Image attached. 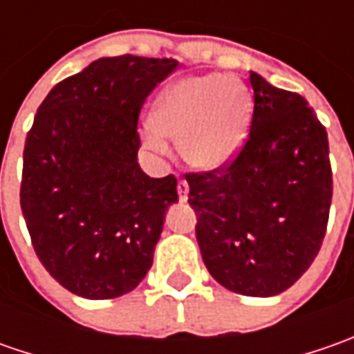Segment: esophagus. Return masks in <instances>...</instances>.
<instances>
[{
  "mask_svg": "<svg viewBox=\"0 0 354 354\" xmlns=\"http://www.w3.org/2000/svg\"><path fill=\"white\" fill-rule=\"evenodd\" d=\"M177 193H179V198L181 201H187V195H189V183L181 179L179 183H177Z\"/></svg>",
  "mask_w": 354,
  "mask_h": 354,
  "instance_id": "34e87169",
  "label": "esophagus"
}]
</instances>
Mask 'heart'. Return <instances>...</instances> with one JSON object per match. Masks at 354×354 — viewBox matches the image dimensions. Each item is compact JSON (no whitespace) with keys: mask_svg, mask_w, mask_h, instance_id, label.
Instances as JSON below:
<instances>
[{"mask_svg":"<svg viewBox=\"0 0 354 354\" xmlns=\"http://www.w3.org/2000/svg\"><path fill=\"white\" fill-rule=\"evenodd\" d=\"M248 92L244 84L223 75L189 76L175 82L157 100V131L179 142L183 159L198 171H216L240 151L248 122ZM156 129L147 143L165 151Z\"/></svg>","mask_w":354,"mask_h":354,"instance_id":"b5f03b06","label":"heart"}]
</instances>
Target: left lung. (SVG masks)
Segmentation results:
<instances>
[{
	"label": "left lung",
	"instance_id": "left-lung-1",
	"mask_svg": "<svg viewBox=\"0 0 354 354\" xmlns=\"http://www.w3.org/2000/svg\"><path fill=\"white\" fill-rule=\"evenodd\" d=\"M250 131L216 171L185 173L197 242L230 292L270 297L313 264L333 197L327 129L297 92L250 73Z\"/></svg>",
	"mask_w": 354,
	"mask_h": 354
}]
</instances>
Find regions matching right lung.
Masks as SVG:
<instances>
[{
	"mask_svg": "<svg viewBox=\"0 0 354 354\" xmlns=\"http://www.w3.org/2000/svg\"><path fill=\"white\" fill-rule=\"evenodd\" d=\"M173 59L104 57L61 80L23 149L21 211L48 274L86 299L131 292L153 264L177 179L140 169L138 120Z\"/></svg>",
	"mask_w": 354,
	"mask_h": 354,
	"instance_id": "obj_1",
	"label": "right lung"
}]
</instances>
